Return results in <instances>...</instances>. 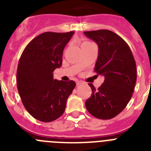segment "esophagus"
<instances>
[{"instance_id":"esophagus-1","label":"esophagus","mask_w":151,"mask_h":151,"mask_svg":"<svg viewBox=\"0 0 151 151\" xmlns=\"http://www.w3.org/2000/svg\"><path fill=\"white\" fill-rule=\"evenodd\" d=\"M81 84H82V82H81V81H78V82H76L77 85H81Z\"/></svg>"}]
</instances>
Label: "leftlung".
I'll return each instance as SVG.
<instances>
[{
	"label": "left lung",
	"mask_w": 151,
	"mask_h": 151,
	"mask_svg": "<svg viewBox=\"0 0 151 151\" xmlns=\"http://www.w3.org/2000/svg\"><path fill=\"white\" fill-rule=\"evenodd\" d=\"M84 34L98 45L94 71L104 76L85 101L88 111L101 119H110L121 113L132 98L137 79L136 63L132 50L120 36L106 29L88 31Z\"/></svg>",
	"instance_id": "8db88e82"
}]
</instances>
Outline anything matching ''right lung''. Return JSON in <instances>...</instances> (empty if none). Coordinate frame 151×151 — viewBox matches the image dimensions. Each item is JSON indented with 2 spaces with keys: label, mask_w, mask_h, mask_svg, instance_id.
<instances>
[{
  "label": "right lung",
  "mask_w": 151,
  "mask_h": 151,
  "mask_svg": "<svg viewBox=\"0 0 151 151\" xmlns=\"http://www.w3.org/2000/svg\"><path fill=\"white\" fill-rule=\"evenodd\" d=\"M74 32H44L28 44L19 60L17 88L24 106L38 120L48 122L63 114L67 98L76 87L73 80L54 79L62 65L63 51Z\"/></svg>",
  "instance_id": "add662e5"
}]
</instances>
